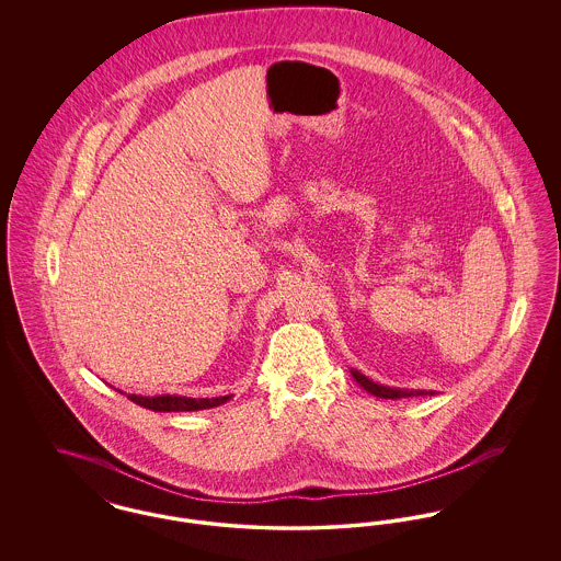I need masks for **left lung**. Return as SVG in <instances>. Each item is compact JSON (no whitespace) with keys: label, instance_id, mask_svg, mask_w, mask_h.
Listing matches in <instances>:
<instances>
[{"label":"left lung","instance_id":"1","mask_svg":"<svg viewBox=\"0 0 561 561\" xmlns=\"http://www.w3.org/2000/svg\"><path fill=\"white\" fill-rule=\"evenodd\" d=\"M351 376L355 378V382L359 387H364L368 393H373L376 398L382 400H400V398H416V396H433V391H421V389H400V387H387V385H378L370 380L366 374L351 370Z\"/></svg>","mask_w":561,"mask_h":561}]
</instances>
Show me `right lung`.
<instances>
[{
	"instance_id": "1",
	"label": "right lung",
	"mask_w": 561,
	"mask_h": 561,
	"mask_svg": "<svg viewBox=\"0 0 561 561\" xmlns=\"http://www.w3.org/2000/svg\"><path fill=\"white\" fill-rule=\"evenodd\" d=\"M122 393V391H119ZM126 396V393H124ZM128 400L138 403L140 408L153 410V412H197V410H208L216 408L220 403H227L231 396H220V398H185V396H134L130 393Z\"/></svg>"
}]
</instances>
